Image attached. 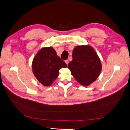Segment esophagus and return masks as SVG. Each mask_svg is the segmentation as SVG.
Here are the masks:
<instances>
[{"label": "esophagus", "instance_id": "obj_1", "mask_svg": "<svg viewBox=\"0 0 130 130\" xmlns=\"http://www.w3.org/2000/svg\"><path fill=\"white\" fill-rule=\"evenodd\" d=\"M65 62L66 64L67 65H68V64H69V60H66L65 61Z\"/></svg>", "mask_w": 130, "mask_h": 130}]
</instances>
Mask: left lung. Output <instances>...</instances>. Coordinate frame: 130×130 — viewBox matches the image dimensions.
<instances>
[{
    "instance_id": "8db88e82",
    "label": "left lung",
    "mask_w": 130,
    "mask_h": 130,
    "mask_svg": "<svg viewBox=\"0 0 130 130\" xmlns=\"http://www.w3.org/2000/svg\"><path fill=\"white\" fill-rule=\"evenodd\" d=\"M72 57L67 67L79 83L88 86L96 80L102 65L99 56L91 46H76L73 50Z\"/></svg>"
}]
</instances>
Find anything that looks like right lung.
Masks as SVG:
<instances>
[{
	"label": "right lung",
	"mask_w": 130,
	"mask_h": 130,
	"mask_svg": "<svg viewBox=\"0 0 130 130\" xmlns=\"http://www.w3.org/2000/svg\"><path fill=\"white\" fill-rule=\"evenodd\" d=\"M66 67V64L51 47L41 48L34 57L32 64L33 74L39 82L46 87L51 86L58 77L59 70Z\"/></svg>",
	"instance_id": "right-lung-1"
}]
</instances>
